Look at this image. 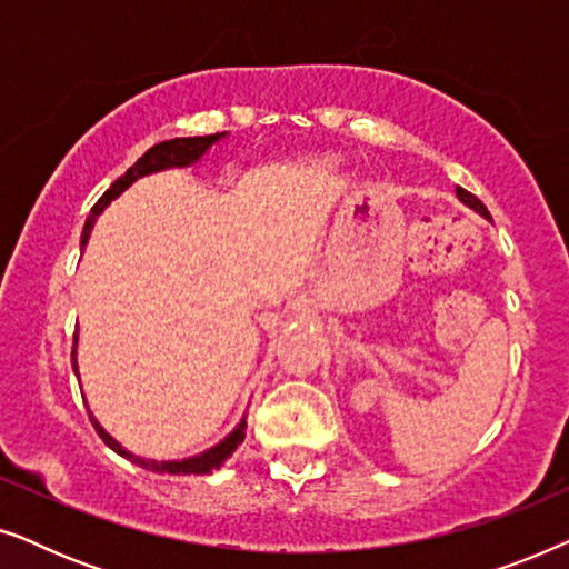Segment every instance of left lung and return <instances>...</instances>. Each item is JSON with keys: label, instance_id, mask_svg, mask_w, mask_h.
Wrapping results in <instances>:
<instances>
[{"label": "left lung", "instance_id": "obj_1", "mask_svg": "<svg viewBox=\"0 0 569 569\" xmlns=\"http://www.w3.org/2000/svg\"><path fill=\"white\" fill-rule=\"evenodd\" d=\"M456 197L461 199L466 207L473 209V212H479L481 217H487V220H492V217H489V212H487V207L481 204V201H479L477 197H473V193H469V191H466V189H461V186H456Z\"/></svg>", "mask_w": 569, "mask_h": 569}]
</instances>
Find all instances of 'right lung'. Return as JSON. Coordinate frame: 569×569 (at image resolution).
I'll return each mask as SVG.
<instances>
[{"label":"right lung","instance_id":"right-lung-1","mask_svg":"<svg viewBox=\"0 0 569 569\" xmlns=\"http://www.w3.org/2000/svg\"><path fill=\"white\" fill-rule=\"evenodd\" d=\"M224 137H228V131H220V134H207V137H178V139H168V142H160V144L150 147V150H147L142 158H139L134 166H131L127 173H123L119 181H116L111 189H108L103 197L98 199V204L90 209L88 222H84V228H82V246L88 243L92 224H96L98 217L103 214V209L111 204L113 199H119L121 193L127 191L131 183L139 181V178H144V176L160 173V170L197 166V162L204 158V154L212 150L217 142H222ZM74 352H77V337H74ZM74 352H72V368L77 372V357H74ZM90 419H92V425H96V430H98L100 438H103L106 446L111 448V450H116V453L123 456V458H129L131 463L142 466V469H147V471L173 473V477H181V473H212V471H217L224 461H228L232 453H236V448L246 438V417H243L238 422L236 430L228 435V438H222L220 442H217V446L204 450V453L181 458V461H154V458H142V456L131 453V450L123 448L119 440L111 438V435H108L103 427H100L98 419L92 417V411H90Z\"/></svg>","mask_w":569,"mask_h":569}]
</instances>
